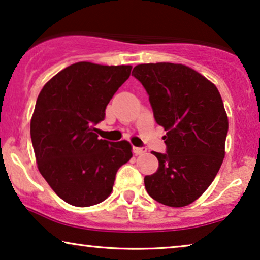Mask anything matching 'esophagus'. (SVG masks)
Here are the masks:
<instances>
[{
	"mask_svg": "<svg viewBox=\"0 0 260 260\" xmlns=\"http://www.w3.org/2000/svg\"><path fill=\"white\" fill-rule=\"evenodd\" d=\"M133 151L136 154H144L147 151L146 147H133Z\"/></svg>",
	"mask_w": 260,
	"mask_h": 260,
	"instance_id": "esophagus-1",
	"label": "esophagus"
}]
</instances>
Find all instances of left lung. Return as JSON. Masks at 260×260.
I'll list each match as a JSON object with an SVG mask.
<instances>
[{
  "label": "left lung",
  "instance_id": "1",
  "mask_svg": "<svg viewBox=\"0 0 260 260\" xmlns=\"http://www.w3.org/2000/svg\"><path fill=\"white\" fill-rule=\"evenodd\" d=\"M132 76L146 90L155 122L165 128L158 170L145 176L148 195L184 207L212 184L224 158L228 119L216 86L182 64H140Z\"/></svg>",
  "mask_w": 260,
  "mask_h": 260
}]
</instances>
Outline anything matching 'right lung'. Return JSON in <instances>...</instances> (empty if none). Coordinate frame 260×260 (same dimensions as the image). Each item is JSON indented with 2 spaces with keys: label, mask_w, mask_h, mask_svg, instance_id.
Listing matches in <instances>:
<instances>
[{
  "label": "right lung",
  "mask_w": 260,
  "mask_h": 260,
  "mask_svg": "<svg viewBox=\"0 0 260 260\" xmlns=\"http://www.w3.org/2000/svg\"><path fill=\"white\" fill-rule=\"evenodd\" d=\"M131 65L79 61L51 78L38 96L30 138L38 169L53 191L76 207L105 201L132 157L128 141L99 139L95 126L131 75Z\"/></svg>",
  "instance_id": "1"
}]
</instances>
